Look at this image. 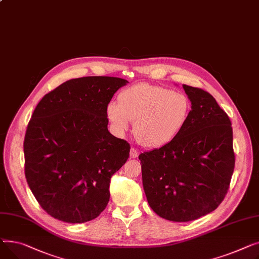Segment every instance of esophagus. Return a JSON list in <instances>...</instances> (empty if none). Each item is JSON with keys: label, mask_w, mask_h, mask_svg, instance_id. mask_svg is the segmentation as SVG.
Instances as JSON below:
<instances>
[{"label": "esophagus", "mask_w": 259, "mask_h": 259, "mask_svg": "<svg viewBox=\"0 0 259 259\" xmlns=\"http://www.w3.org/2000/svg\"><path fill=\"white\" fill-rule=\"evenodd\" d=\"M138 155H139V151H138V149H136L135 147H132L131 148V151H130V156H131V158H137L138 157Z\"/></svg>", "instance_id": "esophagus-1"}]
</instances>
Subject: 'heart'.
<instances>
[{"label":"heart","mask_w":259,"mask_h":259,"mask_svg":"<svg viewBox=\"0 0 259 259\" xmlns=\"http://www.w3.org/2000/svg\"><path fill=\"white\" fill-rule=\"evenodd\" d=\"M111 102L106 115L118 134L128 131L141 145L159 148L172 142L184 128L191 111L190 100L181 93L146 82L132 85Z\"/></svg>","instance_id":"obj_1"}]
</instances>
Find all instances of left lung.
I'll use <instances>...</instances> for the list:
<instances>
[{
    "label": "left lung",
    "instance_id": "8db88e82",
    "mask_svg": "<svg viewBox=\"0 0 259 259\" xmlns=\"http://www.w3.org/2000/svg\"><path fill=\"white\" fill-rule=\"evenodd\" d=\"M183 89L191 101L184 128L169 144L139 156L147 202L171 222L194 221L215 210L235 165L229 117L206 91Z\"/></svg>",
    "mask_w": 259,
    "mask_h": 259
}]
</instances>
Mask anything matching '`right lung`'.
<instances>
[{
	"instance_id": "add662e5",
	"label": "right lung",
	"mask_w": 259,
	"mask_h": 259,
	"mask_svg": "<svg viewBox=\"0 0 259 259\" xmlns=\"http://www.w3.org/2000/svg\"><path fill=\"white\" fill-rule=\"evenodd\" d=\"M126 83L109 76L75 78L36 105L24 140L25 176L52 218L85 223L108 205L111 178L127 161L131 145L109 132L106 109Z\"/></svg>"
}]
</instances>
